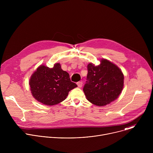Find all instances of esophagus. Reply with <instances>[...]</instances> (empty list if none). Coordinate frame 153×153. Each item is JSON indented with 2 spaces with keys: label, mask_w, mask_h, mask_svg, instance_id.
<instances>
[{
  "label": "esophagus",
  "mask_w": 153,
  "mask_h": 153,
  "mask_svg": "<svg viewBox=\"0 0 153 153\" xmlns=\"http://www.w3.org/2000/svg\"><path fill=\"white\" fill-rule=\"evenodd\" d=\"M77 85L78 87H79V88H81V87L82 86V85H83V82H82V81L77 82Z\"/></svg>",
  "instance_id": "34e87169"
}]
</instances>
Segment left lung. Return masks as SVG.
I'll return each instance as SVG.
<instances>
[{
  "mask_svg": "<svg viewBox=\"0 0 153 153\" xmlns=\"http://www.w3.org/2000/svg\"><path fill=\"white\" fill-rule=\"evenodd\" d=\"M87 70L86 81L83 88L87 99L101 106L117 99L123 90L124 77L116 65L102 59L98 66L89 63Z\"/></svg>",
  "mask_w": 153,
  "mask_h": 153,
  "instance_id": "8db88e82",
  "label": "left lung"
}]
</instances>
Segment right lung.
Segmentation results:
<instances>
[{
    "label": "right lung",
    "mask_w": 153,
    "mask_h": 153,
    "mask_svg": "<svg viewBox=\"0 0 153 153\" xmlns=\"http://www.w3.org/2000/svg\"><path fill=\"white\" fill-rule=\"evenodd\" d=\"M30 85L33 96L47 105L64 100L69 91L77 86L71 81L69 74L62 70L59 63H56L51 68L41 65L33 74Z\"/></svg>",
    "instance_id": "right-lung-1"
}]
</instances>
